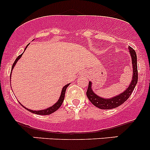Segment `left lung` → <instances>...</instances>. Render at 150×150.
I'll list each match as a JSON object with an SVG mask.
<instances>
[{
  "mask_svg": "<svg viewBox=\"0 0 150 150\" xmlns=\"http://www.w3.org/2000/svg\"><path fill=\"white\" fill-rule=\"evenodd\" d=\"M130 56L131 57L132 62L133 73L131 76V81L126 88L122 93L116 95L111 98H104L96 94L92 89V82L89 81L88 87L86 95L90 102L96 107L102 110H110V109L116 108L123 104L127 99L129 98L132 93L134 88L138 81V72H137V57L136 51L131 47H128Z\"/></svg>",
  "mask_w": 150,
  "mask_h": 150,
  "instance_id": "1",
  "label": "left lung"
}]
</instances>
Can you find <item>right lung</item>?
I'll return each instance as SVG.
<instances>
[{
    "instance_id": "obj_1",
    "label": "right lung",
    "mask_w": 150,
    "mask_h": 150,
    "mask_svg": "<svg viewBox=\"0 0 150 150\" xmlns=\"http://www.w3.org/2000/svg\"><path fill=\"white\" fill-rule=\"evenodd\" d=\"M27 48V47H26ZM22 54H20V55L19 56V57H17V58L16 59V60H15L14 63L13 64V66H12V68H11V72L12 70H13V67H14V66L16 65V64L17 63L18 60L19 59L22 57ZM11 76H10V79H11ZM70 83H68L65 85V86H64V87L62 88V91H61V95H60L58 101H57V102H56L55 104H53L52 106H51V107H47V108L44 109V110H30V109H28L27 108V107H25V106L22 105V104L19 102V104H21V105L23 107H25L26 110H28V111H30V112L32 113H34V114H37V115H50V114H52L53 112H54L57 111V110H58L59 108L60 107H61L62 104L63 103V101H64V96H65V91H66V89L69 86V85Z\"/></svg>"
}]
</instances>
